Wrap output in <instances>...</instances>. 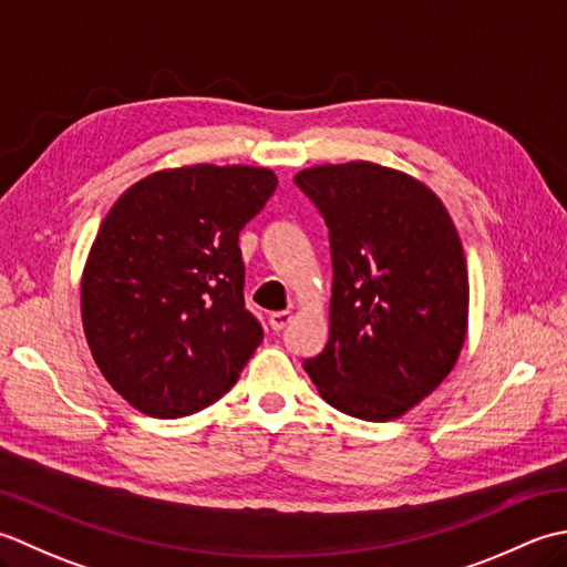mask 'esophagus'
I'll list each match as a JSON object with an SVG mask.
<instances>
[{
  "label": "esophagus",
  "instance_id": "obj_1",
  "mask_svg": "<svg viewBox=\"0 0 567 567\" xmlns=\"http://www.w3.org/2000/svg\"><path fill=\"white\" fill-rule=\"evenodd\" d=\"M291 318H293L291 310H276V313L269 316V326H271V330L279 332L288 326V322H291Z\"/></svg>",
  "mask_w": 567,
  "mask_h": 567
}]
</instances>
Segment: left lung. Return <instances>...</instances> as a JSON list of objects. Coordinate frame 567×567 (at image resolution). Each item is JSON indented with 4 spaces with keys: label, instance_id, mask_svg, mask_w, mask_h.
Instances as JSON below:
<instances>
[{
    "label": "left lung",
    "instance_id": "left-lung-1",
    "mask_svg": "<svg viewBox=\"0 0 567 567\" xmlns=\"http://www.w3.org/2000/svg\"><path fill=\"white\" fill-rule=\"evenodd\" d=\"M330 229V334L303 362L320 396L362 421H394L453 372L467 334V261L441 198L372 164L300 171Z\"/></svg>",
    "mask_w": 567,
    "mask_h": 567
}]
</instances>
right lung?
<instances>
[{
	"label": "right lung",
	"mask_w": 567,
	"mask_h": 567,
	"mask_svg": "<svg viewBox=\"0 0 567 567\" xmlns=\"http://www.w3.org/2000/svg\"><path fill=\"white\" fill-rule=\"evenodd\" d=\"M276 183L257 166L166 168L102 219L80 284L83 330L102 377L134 409L181 419L210 406L259 348L239 233Z\"/></svg>",
	"instance_id": "right-lung-1"
}]
</instances>
